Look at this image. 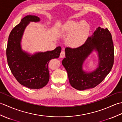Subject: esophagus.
Segmentation results:
<instances>
[{"label":"esophagus","mask_w":122,"mask_h":122,"mask_svg":"<svg viewBox=\"0 0 122 122\" xmlns=\"http://www.w3.org/2000/svg\"><path fill=\"white\" fill-rule=\"evenodd\" d=\"M66 55V52L64 51H62L60 53V57L61 58H64V56H65Z\"/></svg>","instance_id":"obj_1"}]
</instances>
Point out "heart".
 <instances>
[{
    "label": "heart",
    "mask_w": 122,
    "mask_h": 122,
    "mask_svg": "<svg viewBox=\"0 0 122 122\" xmlns=\"http://www.w3.org/2000/svg\"><path fill=\"white\" fill-rule=\"evenodd\" d=\"M89 25L85 21H70L62 28L64 34L70 35L68 40V45L72 47H76L83 42L90 32Z\"/></svg>",
    "instance_id": "heart-1"
}]
</instances>
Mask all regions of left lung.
Masks as SVG:
<instances>
[{"instance_id": "left-lung-1", "label": "left lung", "mask_w": 122, "mask_h": 122, "mask_svg": "<svg viewBox=\"0 0 122 122\" xmlns=\"http://www.w3.org/2000/svg\"><path fill=\"white\" fill-rule=\"evenodd\" d=\"M94 50L99 53V65L94 71L86 73L82 71V64ZM65 51L66 58L62 63L68 73L70 83L78 90L97 86L110 73L114 64V45L107 28L98 27L82 45L74 48L66 47Z\"/></svg>"}]
</instances>
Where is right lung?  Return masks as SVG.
Here are the masks:
<instances>
[{
    "label": "right lung",
    "instance_id": "obj_1",
    "mask_svg": "<svg viewBox=\"0 0 122 122\" xmlns=\"http://www.w3.org/2000/svg\"><path fill=\"white\" fill-rule=\"evenodd\" d=\"M36 15H27L10 32L6 55L9 68L20 84L29 89H39L47 84L49 80L48 64L52 59L58 58L61 48L30 56L21 50L20 41L25 28L30 21L38 22Z\"/></svg>",
    "mask_w": 122,
    "mask_h": 122
}]
</instances>
